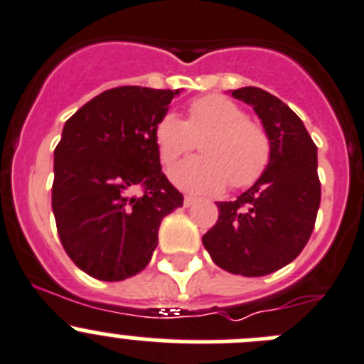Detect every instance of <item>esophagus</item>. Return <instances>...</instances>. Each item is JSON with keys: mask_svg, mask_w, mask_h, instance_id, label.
<instances>
[{"mask_svg": "<svg viewBox=\"0 0 364 364\" xmlns=\"http://www.w3.org/2000/svg\"><path fill=\"white\" fill-rule=\"evenodd\" d=\"M196 201H198V199H196L194 196H185V201H183V203H185V206H186V208H188V206L194 205Z\"/></svg>", "mask_w": 364, "mask_h": 364, "instance_id": "1", "label": "esophagus"}]
</instances>
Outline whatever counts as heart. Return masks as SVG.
I'll list each match as a JSON object with an SVG mask.
<instances>
[{
	"instance_id": "b5f03b06",
	"label": "heart",
	"mask_w": 364,
	"mask_h": 364,
	"mask_svg": "<svg viewBox=\"0 0 364 364\" xmlns=\"http://www.w3.org/2000/svg\"><path fill=\"white\" fill-rule=\"evenodd\" d=\"M194 139H203L201 158L179 163L168 174L176 186L192 194H218L228 183L232 188H245L261 178L270 161L267 130L218 94L196 100L186 121L166 112L154 127V143L165 166L188 154Z\"/></svg>"
}]
</instances>
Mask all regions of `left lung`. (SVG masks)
I'll list each match as a JSON object with an SVG mask.
<instances>
[{"instance_id":"1","label":"left lung","mask_w":364,"mask_h":364,"mask_svg":"<svg viewBox=\"0 0 364 364\" xmlns=\"http://www.w3.org/2000/svg\"><path fill=\"white\" fill-rule=\"evenodd\" d=\"M232 96L263 123L270 161L235 201L218 203V223L203 245L223 270L259 277L296 259L309 243L321 203L317 146L297 114L263 88L243 87Z\"/></svg>"}]
</instances>
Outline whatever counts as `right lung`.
Segmentation results:
<instances>
[{
    "mask_svg": "<svg viewBox=\"0 0 364 364\" xmlns=\"http://www.w3.org/2000/svg\"><path fill=\"white\" fill-rule=\"evenodd\" d=\"M178 94L110 88L65 123L54 150L52 212L65 252L88 276H136L158 247L161 219L183 206L154 143V127Z\"/></svg>",
    "mask_w": 364,
    "mask_h": 364,
    "instance_id": "add662e5",
    "label": "right lung"
}]
</instances>
